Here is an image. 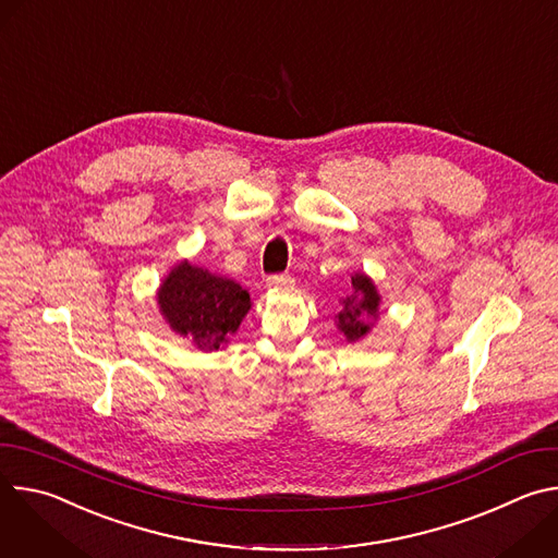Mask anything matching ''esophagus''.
Wrapping results in <instances>:
<instances>
[{
    "instance_id": "1",
    "label": "esophagus",
    "mask_w": 558,
    "mask_h": 558,
    "mask_svg": "<svg viewBox=\"0 0 558 558\" xmlns=\"http://www.w3.org/2000/svg\"><path fill=\"white\" fill-rule=\"evenodd\" d=\"M293 284V278L287 274H278V276H269L267 278V287L269 289H287Z\"/></svg>"
}]
</instances>
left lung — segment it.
<instances>
[{
    "mask_svg": "<svg viewBox=\"0 0 558 558\" xmlns=\"http://www.w3.org/2000/svg\"><path fill=\"white\" fill-rule=\"evenodd\" d=\"M381 295L371 276L364 271L351 274V293L340 298V311L336 313V327L349 344L366 338L379 320Z\"/></svg>",
    "mask_w": 558,
    "mask_h": 558,
    "instance_id": "left-lung-1",
    "label": "left lung"
}]
</instances>
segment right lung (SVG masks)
Listing matches in <instances>:
<instances>
[{"label":"right lung","instance_id":"right-lung-1","mask_svg":"<svg viewBox=\"0 0 558 558\" xmlns=\"http://www.w3.org/2000/svg\"><path fill=\"white\" fill-rule=\"evenodd\" d=\"M166 325L194 349H225L252 308L250 293L231 278L179 260L156 289Z\"/></svg>","mask_w":558,"mask_h":558}]
</instances>
